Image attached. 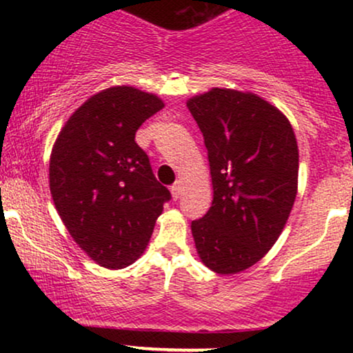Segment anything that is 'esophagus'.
Wrapping results in <instances>:
<instances>
[{"label": "esophagus", "instance_id": "34e87169", "mask_svg": "<svg viewBox=\"0 0 353 353\" xmlns=\"http://www.w3.org/2000/svg\"><path fill=\"white\" fill-rule=\"evenodd\" d=\"M171 194H172V199H174V201L179 199L181 194H182V184H181V181H177L176 184L172 185V188H171Z\"/></svg>", "mask_w": 353, "mask_h": 353}]
</instances>
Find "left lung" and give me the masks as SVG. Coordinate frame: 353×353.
Instances as JSON below:
<instances>
[{"label":"left lung","instance_id":"1","mask_svg":"<svg viewBox=\"0 0 353 353\" xmlns=\"http://www.w3.org/2000/svg\"><path fill=\"white\" fill-rule=\"evenodd\" d=\"M208 149L212 205L192 221L202 264L242 272L269 252L297 196L299 148L292 124L254 92L212 88L188 101Z\"/></svg>","mask_w":353,"mask_h":353}]
</instances>
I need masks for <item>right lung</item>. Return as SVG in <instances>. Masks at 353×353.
<instances>
[{"instance_id":"right-lung-1","label":"right lung","mask_w":353,"mask_h":353,"mask_svg":"<svg viewBox=\"0 0 353 353\" xmlns=\"http://www.w3.org/2000/svg\"><path fill=\"white\" fill-rule=\"evenodd\" d=\"M164 108L132 86L103 89L72 112L51 151L50 189L61 221L96 264L131 265L144 252L171 192L134 137Z\"/></svg>"}]
</instances>
